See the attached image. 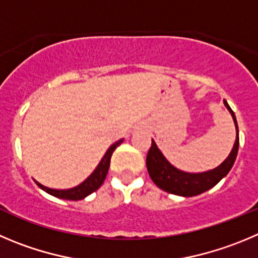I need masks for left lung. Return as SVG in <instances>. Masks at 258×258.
<instances>
[{
  "mask_svg": "<svg viewBox=\"0 0 258 258\" xmlns=\"http://www.w3.org/2000/svg\"><path fill=\"white\" fill-rule=\"evenodd\" d=\"M224 104L232 113L238 134V124L234 112L229 107L227 100H224ZM238 148H239V136L237 135V140L233 146V150L218 168L205 173H186L178 170L177 168L169 164L167 159L160 153L156 144L151 140V146L148 151V156H146V167H148L150 178L159 188L169 192V194L178 195V196L192 197L213 188L229 173L234 164L235 158H237Z\"/></svg>",
  "mask_w": 258,
  "mask_h": 258,
  "instance_id": "1",
  "label": "left lung"
}]
</instances>
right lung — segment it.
I'll return each instance as SVG.
<instances>
[{
    "instance_id": "add662e5",
    "label": "right lung",
    "mask_w": 258,
    "mask_h": 258,
    "mask_svg": "<svg viewBox=\"0 0 258 258\" xmlns=\"http://www.w3.org/2000/svg\"><path fill=\"white\" fill-rule=\"evenodd\" d=\"M122 141H123V139H122V140H118L117 143H114L109 149H108V151L105 153V155L103 156L102 162H100L99 165L96 167V169L91 173V175L88 178V179L84 180L83 183L79 184L78 187H74V188H70V189H52V188H48V187L45 186H42V184L38 183V182L37 184L40 187V188L44 189L45 192H48L49 195L59 197V199L72 200V201L83 200L84 197L89 196V195L93 194L94 191H96V189L102 186L105 177H107L108 169H109L110 158H112L113 151L115 150L117 146L121 145Z\"/></svg>"
}]
</instances>
